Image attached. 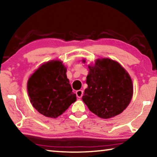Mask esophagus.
Returning <instances> with one entry per match:
<instances>
[{"mask_svg": "<svg viewBox=\"0 0 157 157\" xmlns=\"http://www.w3.org/2000/svg\"><path fill=\"white\" fill-rule=\"evenodd\" d=\"M76 95L78 98H82V95H83V91L82 90H78V91H76Z\"/></svg>", "mask_w": 157, "mask_h": 157, "instance_id": "1", "label": "esophagus"}]
</instances>
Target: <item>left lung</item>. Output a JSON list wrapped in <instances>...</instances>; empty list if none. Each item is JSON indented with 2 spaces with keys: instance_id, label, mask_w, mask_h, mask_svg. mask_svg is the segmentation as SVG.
I'll use <instances>...</instances> for the list:
<instances>
[{
  "instance_id": "obj_1",
  "label": "left lung",
  "mask_w": 157,
  "mask_h": 157,
  "mask_svg": "<svg viewBox=\"0 0 157 157\" xmlns=\"http://www.w3.org/2000/svg\"><path fill=\"white\" fill-rule=\"evenodd\" d=\"M89 68L86 82L88 87L82 96L89 109L102 118H110L123 112L133 95L129 74L120 63L110 59H98L94 66Z\"/></svg>"
}]
</instances>
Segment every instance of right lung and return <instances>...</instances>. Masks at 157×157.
Listing matches in <instances>:
<instances>
[{
  "mask_svg": "<svg viewBox=\"0 0 157 157\" xmlns=\"http://www.w3.org/2000/svg\"><path fill=\"white\" fill-rule=\"evenodd\" d=\"M28 92L35 109L52 118L62 115L76 100L66 68L59 61H50L37 69L28 82Z\"/></svg>",
  "mask_w": 157,
  "mask_h": 157,
  "instance_id": "add662e5",
  "label": "right lung"
}]
</instances>
